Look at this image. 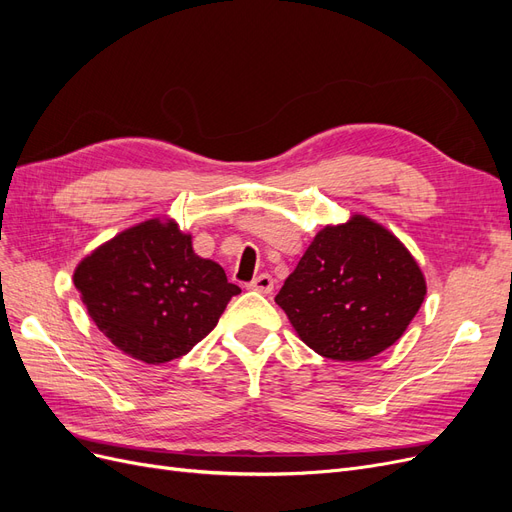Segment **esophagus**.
Masks as SVG:
<instances>
[{"label": "esophagus", "mask_w": 512, "mask_h": 512, "mask_svg": "<svg viewBox=\"0 0 512 512\" xmlns=\"http://www.w3.org/2000/svg\"><path fill=\"white\" fill-rule=\"evenodd\" d=\"M250 290H256L260 294H271L273 292V277L269 273H260L250 284Z\"/></svg>", "instance_id": "34e87169"}]
</instances>
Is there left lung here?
Masks as SVG:
<instances>
[{
  "label": "left lung",
  "instance_id": "1",
  "mask_svg": "<svg viewBox=\"0 0 512 512\" xmlns=\"http://www.w3.org/2000/svg\"><path fill=\"white\" fill-rule=\"evenodd\" d=\"M425 294V275L408 247L354 213L316 232L275 303L314 352L367 361L406 333Z\"/></svg>",
  "mask_w": 512,
  "mask_h": 512
}]
</instances>
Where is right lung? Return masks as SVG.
<instances>
[{"label": "right lung", "instance_id": "obj_1", "mask_svg": "<svg viewBox=\"0 0 512 512\" xmlns=\"http://www.w3.org/2000/svg\"><path fill=\"white\" fill-rule=\"evenodd\" d=\"M72 280L108 342L147 365L188 354L241 292L170 218L121 230L76 265Z\"/></svg>", "mask_w": 512, "mask_h": 512}]
</instances>
